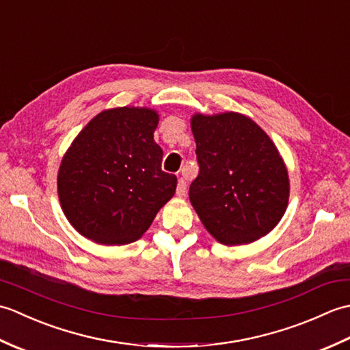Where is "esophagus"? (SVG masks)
<instances>
[{
    "label": "esophagus",
    "mask_w": 350,
    "mask_h": 350,
    "mask_svg": "<svg viewBox=\"0 0 350 350\" xmlns=\"http://www.w3.org/2000/svg\"><path fill=\"white\" fill-rule=\"evenodd\" d=\"M176 194L179 197H183L187 194V182H185L183 177H180L179 180H177V188H176Z\"/></svg>",
    "instance_id": "34e87169"
}]
</instances>
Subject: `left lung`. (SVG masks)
Here are the masks:
<instances>
[{
	"label": "left lung",
	"mask_w": 350,
	"mask_h": 350,
	"mask_svg": "<svg viewBox=\"0 0 350 350\" xmlns=\"http://www.w3.org/2000/svg\"><path fill=\"white\" fill-rule=\"evenodd\" d=\"M191 129L200 173L189 200L215 239L251 243L278 224L288 203L286 163L272 139L239 113L196 114Z\"/></svg>",
	"instance_id": "8db88e82"
}]
</instances>
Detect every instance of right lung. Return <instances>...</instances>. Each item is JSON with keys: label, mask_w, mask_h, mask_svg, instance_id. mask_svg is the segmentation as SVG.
<instances>
[{"label": "right lung", "mask_w": 350, "mask_h": 350, "mask_svg": "<svg viewBox=\"0 0 350 350\" xmlns=\"http://www.w3.org/2000/svg\"><path fill=\"white\" fill-rule=\"evenodd\" d=\"M150 108L105 109L92 118L64 153L57 188L73 228L96 243L139 239L174 196L177 177L162 171V148Z\"/></svg>", "instance_id": "1"}]
</instances>
